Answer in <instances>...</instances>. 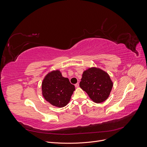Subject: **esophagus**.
Wrapping results in <instances>:
<instances>
[{"label": "esophagus", "instance_id": "esophagus-1", "mask_svg": "<svg viewBox=\"0 0 147 147\" xmlns=\"http://www.w3.org/2000/svg\"><path fill=\"white\" fill-rule=\"evenodd\" d=\"M75 87H76V88L79 87V83H78V82H77V84H75Z\"/></svg>", "mask_w": 147, "mask_h": 147}]
</instances>
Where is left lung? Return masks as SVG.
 <instances>
[{"instance_id": "1", "label": "left lung", "mask_w": 147, "mask_h": 147, "mask_svg": "<svg viewBox=\"0 0 147 147\" xmlns=\"http://www.w3.org/2000/svg\"><path fill=\"white\" fill-rule=\"evenodd\" d=\"M113 85L108 73L95 67L84 71L80 82V88L96 103H102L108 98Z\"/></svg>"}]
</instances>
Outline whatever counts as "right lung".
<instances>
[{
  "label": "right lung",
  "instance_id": "add662e5",
  "mask_svg": "<svg viewBox=\"0 0 147 147\" xmlns=\"http://www.w3.org/2000/svg\"><path fill=\"white\" fill-rule=\"evenodd\" d=\"M75 90L68 78L63 77L59 70L49 72L42 82V94L52 105L63 108L70 100Z\"/></svg>",
  "mask_w": 147,
  "mask_h": 147
}]
</instances>
